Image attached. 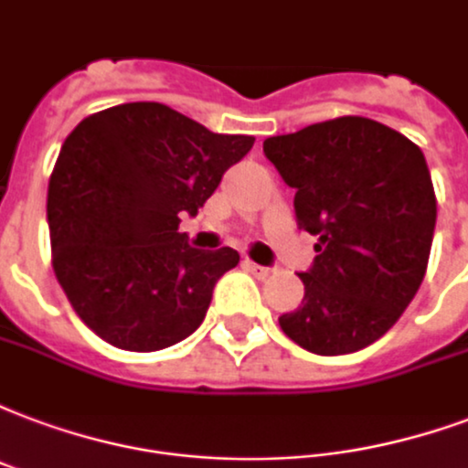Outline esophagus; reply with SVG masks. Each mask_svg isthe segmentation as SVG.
<instances>
[{
	"label": "esophagus",
	"instance_id": "34e87169",
	"mask_svg": "<svg viewBox=\"0 0 468 468\" xmlns=\"http://www.w3.org/2000/svg\"><path fill=\"white\" fill-rule=\"evenodd\" d=\"M244 269L254 273V276H259V279H266V276L271 273V269H269V266H259V263L249 261V259H247V261H244Z\"/></svg>",
	"mask_w": 468,
	"mask_h": 468
}]
</instances>
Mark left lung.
<instances>
[{
    "label": "left lung",
    "mask_w": 468,
    "mask_h": 468,
    "mask_svg": "<svg viewBox=\"0 0 468 468\" xmlns=\"http://www.w3.org/2000/svg\"><path fill=\"white\" fill-rule=\"evenodd\" d=\"M263 154L296 189L301 229L318 237L298 273L303 303L279 318L315 355H346L382 338L417 293L437 224L427 160L412 140L346 115L263 140Z\"/></svg>",
    "instance_id": "obj_1"
}]
</instances>
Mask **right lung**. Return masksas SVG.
Wrapping results in <instances>:
<instances>
[{
    "mask_svg": "<svg viewBox=\"0 0 468 468\" xmlns=\"http://www.w3.org/2000/svg\"><path fill=\"white\" fill-rule=\"evenodd\" d=\"M251 145L163 103L113 105L73 128L48 180L51 254L73 311L105 343L153 353L202 325L239 254L189 247L180 214L195 217Z\"/></svg>",
    "mask_w": 468,
    "mask_h": 468,
    "instance_id": "1",
    "label": "right lung"
}]
</instances>
